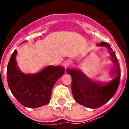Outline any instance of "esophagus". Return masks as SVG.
<instances>
[{"label":"esophagus","instance_id":"1","mask_svg":"<svg viewBox=\"0 0 129 129\" xmlns=\"http://www.w3.org/2000/svg\"><path fill=\"white\" fill-rule=\"evenodd\" d=\"M70 64V60H66L64 62H63V66H64L65 68H66V67L68 66Z\"/></svg>","mask_w":129,"mask_h":129}]
</instances>
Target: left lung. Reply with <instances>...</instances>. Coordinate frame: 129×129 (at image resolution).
I'll return each mask as SVG.
<instances>
[{
  "label": "left lung",
  "instance_id": "1",
  "mask_svg": "<svg viewBox=\"0 0 129 129\" xmlns=\"http://www.w3.org/2000/svg\"><path fill=\"white\" fill-rule=\"evenodd\" d=\"M97 46L105 47L110 51L114 67L110 74L114 78L108 82H100L89 78L78 69L68 68L67 73L72 78V91L74 98L78 104L90 108H99L108 102L116 93L120 80V71L118 59L106 42L98 43Z\"/></svg>",
  "mask_w": 129,
  "mask_h": 129
}]
</instances>
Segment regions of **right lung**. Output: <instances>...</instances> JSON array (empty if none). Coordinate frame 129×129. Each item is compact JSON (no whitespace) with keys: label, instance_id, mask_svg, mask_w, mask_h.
Segmentation results:
<instances>
[{"label":"right lung","instance_id":"obj_1","mask_svg":"<svg viewBox=\"0 0 129 129\" xmlns=\"http://www.w3.org/2000/svg\"><path fill=\"white\" fill-rule=\"evenodd\" d=\"M17 54L15 49L7 66V82L12 94L25 107L44 106L50 101L53 87L64 74V67L48 66L36 74H25L17 66Z\"/></svg>","mask_w":129,"mask_h":129}]
</instances>
